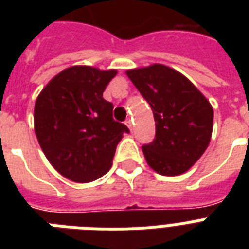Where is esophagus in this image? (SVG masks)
I'll return each mask as SVG.
<instances>
[{
  "label": "esophagus",
  "mask_w": 249,
  "mask_h": 249,
  "mask_svg": "<svg viewBox=\"0 0 249 249\" xmlns=\"http://www.w3.org/2000/svg\"><path fill=\"white\" fill-rule=\"evenodd\" d=\"M125 124L128 125V128L130 129V130H133V120L130 119V117H128V119L125 120Z\"/></svg>",
  "instance_id": "esophagus-1"
}]
</instances>
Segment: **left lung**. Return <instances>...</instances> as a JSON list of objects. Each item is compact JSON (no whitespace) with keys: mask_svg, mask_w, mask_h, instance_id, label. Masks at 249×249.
I'll return each mask as SVG.
<instances>
[{"mask_svg":"<svg viewBox=\"0 0 249 249\" xmlns=\"http://www.w3.org/2000/svg\"><path fill=\"white\" fill-rule=\"evenodd\" d=\"M126 75L151 106L156 123L154 141L142 146L148 165L163 176L185 173L208 147L212 106L189 79L163 64Z\"/></svg>","mask_w":249,"mask_h":249,"instance_id":"obj_1","label":"left lung"}]
</instances>
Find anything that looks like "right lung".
<instances>
[{
    "instance_id": "right-lung-1",
    "label": "right lung",
    "mask_w": 249,
    "mask_h": 249,
    "mask_svg": "<svg viewBox=\"0 0 249 249\" xmlns=\"http://www.w3.org/2000/svg\"><path fill=\"white\" fill-rule=\"evenodd\" d=\"M116 76L76 66L45 86L35 105V132L45 156L68 179L85 183L102 177L112 164L128 126L115 121L113 105L103 91Z\"/></svg>"
}]
</instances>
